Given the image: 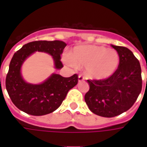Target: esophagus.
Returning a JSON list of instances; mask_svg holds the SVG:
<instances>
[{"instance_id": "esophagus-1", "label": "esophagus", "mask_w": 147, "mask_h": 147, "mask_svg": "<svg viewBox=\"0 0 147 147\" xmlns=\"http://www.w3.org/2000/svg\"><path fill=\"white\" fill-rule=\"evenodd\" d=\"M83 80H84V77H83V76L80 75V76H78V81H79V82H82V81H83Z\"/></svg>"}]
</instances>
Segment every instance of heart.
<instances>
[{"label":"heart","instance_id":"obj_1","mask_svg":"<svg viewBox=\"0 0 147 147\" xmlns=\"http://www.w3.org/2000/svg\"><path fill=\"white\" fill-rule=\"evenodd\" d=\"M67 63L85 66V74L91 80H102L112 76L118 68L120 57L117 51L104 46L83 45L71 51Z\"/></svg>","mask_w":147,"mask_h":147}]
</instances>
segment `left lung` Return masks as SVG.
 I'll use <instances>...</instances> for the list:
<instances>
[{
    "instance_id": "left-lung-1",
    "label": "left lung",
    "mask_w": 147,
    "mask_h": 147,
    "mask_svg": "<svg viewBox=\"0 0 147 147\" xmlns=\"http://www.w3.org/2000/svg\"><path fill=\"white\" fill-rule=\"evenodd\" d=\"M120 57L116 72L104 80H87L90 90L85 102L92 113L103 117H113L129 109L142 90L141 67L130 49L112 45Z\"/></svg>"
}]
</instances>
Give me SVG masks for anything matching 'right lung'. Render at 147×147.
I'll return each instance as SVG.
<instances>
[{
    "label": "right lung",
    "mask_w": 147,
    "mask_h": 147,
    "mask_svg": "<svg viewBox=\"0 0 147 147\" xmlns=\"http://www.w3.org/2000/svg\"><path fill=\"white\" fill-rule=\"evenodd\" d=\"M66 45L65 42L58 40L35 41L24 45L13 55L5 86L11 102L19 109L33 116L51 113L60 107L69 90L78 83L76 74L65 78L53 73L39 84L27 83L22 76L21 67L24 61L37 51L52 56L55 68H62L61 55Z\"/></svg>",
    "instance_id": "1"
}]
</instances>
